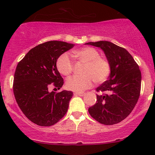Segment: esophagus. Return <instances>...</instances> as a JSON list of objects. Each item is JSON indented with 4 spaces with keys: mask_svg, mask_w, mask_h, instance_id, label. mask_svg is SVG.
<instances>
[{
    "mask_svg": "<svg viewBox=\"0 0 155 155\" xmlns=\"http://www.w3.org/2000/svg\"><path fill=\"white\" fill-rule=\"evenodd\" d=\"M74 96H83L85 95V93H74Z\"/></svg>",
    "mask_w": 155,
    "mask_h": 155,
    "instance_id": "esophagus-1",
    "label": "esophagus"
}]
</instances>
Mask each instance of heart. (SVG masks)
<instances>
[{
  "instance_id": "1",
  "label": "heart",
  "mask_w": 155,
  "mask_h": 155,
  "mask_svg": "<svg viewBox=\"0 0 155 155\" xmlns=\"http://www.w3.org/2000/svg\"><path fill=\"white\" fill-rule=\"evenodd\" d=\"M72 54L77 61L85 64L81 74L82 76H74L68 78L65 86L68 90L82 92L92 85L93 81L96 84L104 83L111 72L109 61L100 57V52L92 47H85L75 50ZM58 71L64 76H69L73 71V63L67 53H64L56 63Z\"/></svg>"
}]
</instances>
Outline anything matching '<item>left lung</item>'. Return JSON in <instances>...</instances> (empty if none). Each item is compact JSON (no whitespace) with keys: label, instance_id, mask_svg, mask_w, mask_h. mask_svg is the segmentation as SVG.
Instances as JSON below:
<instances>
[{"label":"left lung","instance_id":"left-lung-1","mask_svg":"<svg viewBox=\"0 0 155 155\" xmlns=\"http://www.w3.org/2000/svg\"><path fill=\"white\" fill-rule=\"evenodd\" d=\"M85 44L99 47L111 65L108 80L96 88V104L88 109L94 119L104 125H113L129 115L140 96L141 74L139 65L125 48L110 41Z\"/></svg>","mask_w":155,"mask_h":155}]
</instances>
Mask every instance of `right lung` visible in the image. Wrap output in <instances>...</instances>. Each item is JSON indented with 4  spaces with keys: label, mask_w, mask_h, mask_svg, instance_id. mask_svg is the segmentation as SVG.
Wrapping results in <instances>:
<instances>
[{
    "label": "right lung",
    "mask_w": 155,
    "mask_h": 155,
    "mask_svg": "<svg viewBox=\"0 0 155 155\" xmlns=\"http://www.w3.org/2000/svg\"><path fill=\"white\" fill-rule=\"evenodd\" d=\"M74 46L65 41H46L31 49L18 64L13 84L15 98L21 111L34 124L50 127L66 114L73 92H50L48 90L51 85L60 89L64 85L56 63Z\"/></svg>",
    "instance_id": "1"
}]
</instances>
